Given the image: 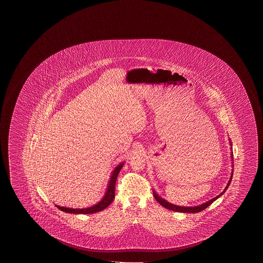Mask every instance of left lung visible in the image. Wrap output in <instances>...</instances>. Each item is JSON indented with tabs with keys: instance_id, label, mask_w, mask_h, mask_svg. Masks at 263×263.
Returning a JSON list of instances; mask_svg holds the SVG:
<instances>
[{
	"instance_id": "8db88e82",
	"label": "left lung",
	"mask_w": 263,
	"mask_h": 263,
	"mask_svg": "<svg viewBox=\"0 0 263 263\" xmlns=\"http://www.w3.org/2000/svg\"><path fill=\"white\" fill-rule=\"evenodd\" d=\"M229 145L231 146L230 147V149H231V161H232L233 163V151H232V142H231V140L229 139ZM233 167H234V165L232 164ZM233 168L232 172H231V176H230V179H229V181H228V184L226 186V188H224V191L221 193V194H218L216 197L215 198L211 199V200H209V201H207L206 202H203L202 204H200V205H195V206H181V205H175V204H173V203H171V202H168V201H166L165 199L161 198L160 196H159V194H157L155 192V190L153 191V195H154V197H155L156 200H157V202L160 203L162 206L165 207L166 209H168V210H173V211L180 212V213H198V212L202 211V210H204L205 208L209 206L210 204H211L212 202H215L216 199L219 198L220 196H222L223 194H224V192L228 190V186L230 185V182L232 181V177H233Z\"/></svg>"
}]
</instances>
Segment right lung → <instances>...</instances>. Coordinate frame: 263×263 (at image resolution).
Segmentation results:
<instances>
[{
    "instance_id": "add662e5",
    "label": "right lung",
    "mask_w": 263,
    "mask_h": 263,
    "mask_svg": "<svg viewBox=\"0 0 263 263\" xmlns=\"http://www.w3.org/2000/svg\"><path fill=\"white\" fill-rule=\"evenodd\" d=\"M124 164H125L124 162L119 163L115 168V170H112L104 197L101 199V201L97 202L96 204H93L92 206L87 207V208H69V207L60 206L57 204L56 206L61 211L66 212L69 214H86L87 215V214H93L97 212L103 211L106 207L110 205V203L115 199V188H116L117 176L120 173L121 168H123Z\"/></svg>"
}]
</instances>
